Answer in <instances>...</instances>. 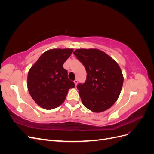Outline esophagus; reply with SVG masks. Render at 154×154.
<instances>
[{"label": "esophagus", "mask_w": 154, "mask_h": 154, "mask_svg": "<svg viewBox=\"0 0 154 154\" xmlns=\"http://www.w3.org/2000/svg\"><path fill=\"white\" fill-rule=\"evenodd\" d=\"M74 84H75V85L76 86L77 84H78V80H75L74 81Z\"/></svg>", "instance_id": "esophagus-1"}]
</instances>
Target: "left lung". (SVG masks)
<instances>
[{
  "mask_svg": "<svg viewBox=\"0 0 154 154\" xmlns=\"http://www.w3.org/2000/svg\"><path fill=\"white\" fill-rule=\"evenodd\" d=\"M87 71V80L77 86L82 102L88 109L101 112L117 101L122 91L123 75L118 63L97 49H78L73 52Z\"/></svg>",
  "mask_w": 154,
  "mask_h": 154,
  "instance_id": "8db88e82",
  "label": "left lung"
}]
</instances>
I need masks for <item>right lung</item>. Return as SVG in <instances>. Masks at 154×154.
Returning <instances> with one entry per match:
<instances>
[{"mask_svg": "<svg viewBox=\"0 0 154 154\" xmlns=\"http://www.w3.org/2000/svg\"><path fill=\"white\" fill-rule=\"evenodd\" d=\"M72 49H52L45 51L32 65L27 74V89L35 103L42 108L53 109L61 105L70 88L75 87L69 80L64 62Z\"/></svg>", "mask_w": 154, "mask_h": 154, "instance_id": "right-lung-1", "label": "right lung"}]
</instances>
